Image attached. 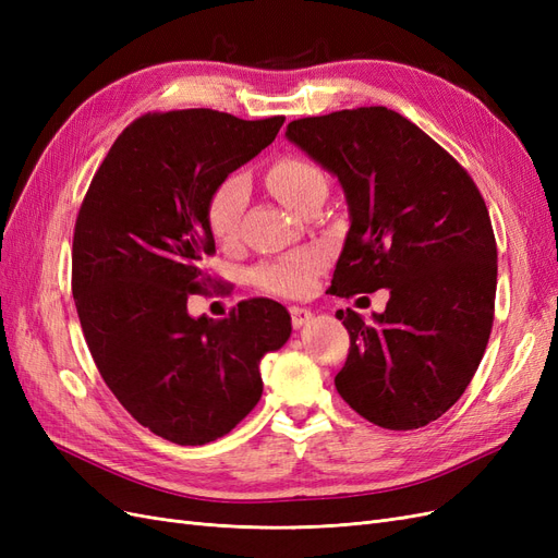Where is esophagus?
I'll use <instances>...</instances> for the list:
<instances>
[{
    "label": "esophagus",
    "mask_w": 558,
    "mask_h": 558,
    "mask_svg": "<svg viewBox=\"0 0 558 558\" xmlns=\"http://www.w3.org/2000/svg\"><path fill=\"white\" fill-rule=\"evenodd\" d=\"M289 312H291V324H293V328H302V326H305L307 320L312 318V312L305 310V307H291Z\"/></svg>",
    "instance_id": "obj_1"
}]
</instances>
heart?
I'll use <instances>...</instances> for the list:
<instances>
[{
	"mask_svg": "<svg viewBox=\"0 0 558 558\" xmlns=\"http://www.w3.org/2000/svg\"><path fill=\"white\" fill-rule=\"evenodd\" d=\"M267 185L272 193L289 205L300 209L316 189H326V177L318 167L300 156H281L267 170ZM248 199V185L242 174H230L214 185L207 197L205 218L211 238L230 246L238 240L240 221ZM324 267V253L318 248H300L289 256L263 260L251 272V283L269 295L298 298L314 289L316 277Z\"/></svg>",
	"mask_w": 558,
	"mask_h": 558,
	"instance_id": "b5f03b06",
	"label": "heart"
}]
</instances>
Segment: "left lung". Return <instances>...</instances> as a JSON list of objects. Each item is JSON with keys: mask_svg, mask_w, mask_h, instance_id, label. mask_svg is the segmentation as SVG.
I'll return each instance as SVG.
<instances>
[{"mask_svg": "<svg viewBox=\"0 0 558 558\" xmlns=\"http://www.w3.org/2000/svg\"><path fill=\"white\" fill-rule=\"evenodd\" d=\"M286 137L347 195L332 295L391 293L375 324L335 314L351 342L337 393L381 428L426 426L463 396L492 335L498 251L484 197L459 160L386 107L298 118Z\"/></svg>", "mask_w": 558, "mask_h": 558, "instance_id": "obj_1", "label": "left lung"}]
</instances>
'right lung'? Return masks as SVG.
Instances as JSON below:
<instances>
[{"instance_id": "right-lung-1", "label": "right lung", "mask_w": 558, "mask_h": 558, "mask_svg": "<svg viewBox=\"0 0 558 558\" xmlns=\"http://www.w3.org/2000/svg\"><path fill=\"white\" fill-rule=\"evenodd\" d=\"M283 116L242 121L211 109L144 113L95 172L72 244V293L105 384L144 428L181 447L230 433L263 396L260 359L291 337L267 298L226 318H193L216 244L207 197L272 144Z\"/></svg>"}]
</instances>
